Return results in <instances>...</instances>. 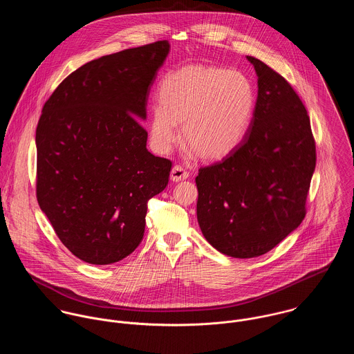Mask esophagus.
Instances as JSON below:
<instances>
[{
  "label": "esophagus",
  "mask_w": 354,
  "mask_h": 354,
  "mask_svg": "<svg viewBox=\"0 0 354 354\" xmlns=\"http://www.w3.org/2000/svg\"><path fill=\"white\" fill-rule=\"evenodd\" d=\"M189 176V173L181 166V165H176L173 166L171 171H170V178L174 181V183H178V181H183V180H187Z\"/></svg>",
  "instance_id": "34e87169"
}]
</instances>
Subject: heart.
I'll use <instances>...</instances> for the list:
<instances>
[{
  "label": "heart",
  "mask_w": 354,
  "mask_h": 354,
  "mask_svg": "<svg viewBox=\"0 0 354 354\" xmlns=\"http://www.w3.org/2000/svg\"><path fill=\"white\" fill-rule=\"evenodd\" d=\"M150 111V140L170 151L181 136L203 159H221L245 139L254 109V90L241 71L187 65L169 72L158 87Z\"/></svg>",
  "instance_id": "b5f03b06"
}]
</instances>
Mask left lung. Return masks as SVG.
<instances>
[{"label":"left lung","instance_id":"8db88e82","mask_svg":"<svg viewBox=\"0 0 354 354\" xmlns=\"http://www.w3.org/2000/svg\"><path fill=\"white\" fill-rule=\"evenodd\" d=\"M247 58L257 75L250 131L234 151L201 167L196 177L203 236L239 259L271 251L300 226L316 165L303 102L278 72Z\"/></svg>","mask_w":354,"mask_h":354}]
</instances>
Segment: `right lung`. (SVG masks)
Wrapping results in <instances>:
<instances>
[{"instance_id": "add662e5", "label": "right lung", "mask_w": 354, "mask_h": 354, "mask_svg": "<svg viewBox=\"0 0 354 354\" xmlns=\"http://www.w3.org/2000/svg\"><path fill=\"white\" fill-rule=\"evenodd\" d=\"M167 41L93 59L46 101L37 128V199L61 243L90 264H111L143 240L147 202L171 162L147 150V98Z\"/></svg>"}]
</instances>
